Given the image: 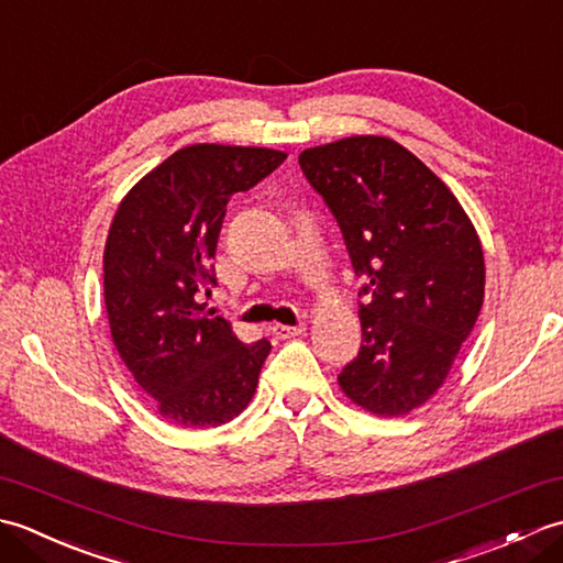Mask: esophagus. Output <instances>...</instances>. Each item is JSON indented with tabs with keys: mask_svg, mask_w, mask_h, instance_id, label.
<instances>
[{
	"mask_svg": "<svg viewBox=\"0 0 563 563\" xmlns=\"http://www.w3.org/2000/svg\"><path fill=\"white\" fill-rule=\"evenodd\" d=\"M271 331H273V336H278V339H292V336H300V333H305V324H300V327L273 324Z\"/></svg>",
	"mask_w": 563,
	"mask_h": 563,
	"instance_id": "34e87169",
	"label": "esophagus"
}]
</instances>
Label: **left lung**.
I'll return each instance as SVG.
<instances>
[{
    "mask_svg": "<svg viewBox=\"0 0 563 563\" xmlns=\"http://www.w3.org/2000/svg\"><path fill=\"white\" fill-rule=\"evenodd\" d=\"M363 292V345L339 387L375 416H406L448 379L484 305V249L470 214L399 142L353 135L300 154Z\"/></svg>",
    "mask_w": 563,
    "mask_h": 563,
    "instance_id": "8db88e82",
    "label": "left lung"
}]
</instances>
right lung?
<instances>
[{"label": "right lung", "mask_w": 563, "mask_h": 563, "mask_svg": "<svg viewBox=\"0 0 563 563\" xmlns=\"http://www.w3.org/2000/svg\"><path fill=\"white\" fill-rule=\"evenodd\" d=\"M288 154L268 147L188 145L154 166L118 206L103 249L111 339L162 421L214 428L242 413L271 343H242L202 292L234 194L254 188Z\"/></svg>", "instance_id": "1"}]
</instances>
